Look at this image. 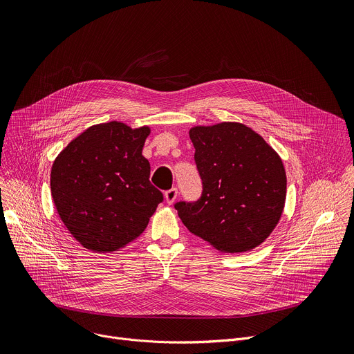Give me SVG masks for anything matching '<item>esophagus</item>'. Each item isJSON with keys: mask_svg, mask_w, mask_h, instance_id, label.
<instances>
[{"mask_svg": "<svg viewBox=\"0 0 354 354\" xmlns=\"http://www.w3.org/2000/svg\"><path fill=\"white\" fill-rule=\"evenodd\" d=\"M165 201L168 205H172L174 201L176 200V197H178V189L176 187H172V189H169V190H167L165 192Z\"/></svg>", "mask_w": 354, "mask_h": 354, "instance_id": "34e87169", "label": "esophagus"}]
</instances>
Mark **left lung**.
Segmentation results:
<instances>
[{
    "instance_id": "obj_1",
    "label": "left lung",
    "mask_w": 354,
    "mask_h": 354,
    "mask_svg": "<svg viewBox=\"0 0 354 354\" xmlns=\"http://www.w3.org/2000/svg\"><path fill=\"white\" fill-rule=\"evenodd\" d=\"M189 137L203 192L193 203L178 201L179 218L225 254L259 246L283 214L287 178L281 158L262 136L236 122L194 126Z\"/></svg>"
}]
</instances>
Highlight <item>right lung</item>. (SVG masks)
Segmentation results:
<instances>
[{
	"label": "right lung",
	"mask_w": 354,
	"mask_h": 354,
	"mask_svg": "<svg viewBox=\"0 0 354 354\" xmlns=\"http://www.w3.org/2000/svg\"><path fill=\"white\" fill-rule=\"evenodd\" d=\"M151 129L122 122L88 127L57 156L50 189L70 234L93 252H115L138 238L162 193L149 183L142 147Z\"/></svg>",
	"instance_id": "obj_1"
}]
</instances>
